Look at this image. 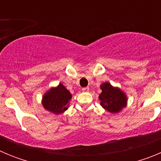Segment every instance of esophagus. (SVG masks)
Listing matches in <instances>:
<instances>
[{"instance_id":"esophagus-1","label":"esophagus","mask_w":161,"mask_h":161,"mask_svg":"<svg viewBox=\"0 0 161 161\" xmlns=\"http://www.w3.org/2000/svg\"><path fill=\"white\" fill-rule=\"evenodd\" d=\"M82 91H83V92H89V87L83 88V89H82Z\"/></svg>"}]
</instances>
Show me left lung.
Masks as SVG:
<instances>
[{
    "mask_svg": "<svg viewBox=\"0 0 161 161\" xmlns=\"http://www.w3.org/2000/svg\"><path fill=\"white\" fill-rule=\"evenodd\" d=\"M102 93L99 95L100 105L111 114H118L122 111L127 105V96L120 88L114 87L109 82L100 85Z\"/></svg>",
    "mask_w": 161,
    "mask_h": 161,
    "instance_id": "left-lung-1",
    "label": "left lung"
}]
</instances>
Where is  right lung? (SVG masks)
I'll return each mask as SVG.
<instances>
[{
  "mask_svg": "<svg viewBox=\"0 0 161 161\" xmlns=\"http://www.w3.org/2000/svg\"><path fill=\"white\" fill-rule=\"evenodd\" d=\"M72 95L62 83L50 88L42 98V105L47 111L54 114H60L69 107Z\"/></svg>",
  "mask_w": 161,
  "mask_h": 161,
  "instance_id": "1",
  "label": "right lung"
}]
</instances>
